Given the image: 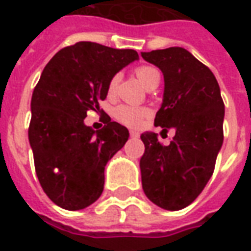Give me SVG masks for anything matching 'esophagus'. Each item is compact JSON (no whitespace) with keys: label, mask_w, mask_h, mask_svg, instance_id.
Wrapping results in <instances>:
<instances>
[{"label":"esophagus","mask_w":251,"mask_h":251,"mask_svg":"<svg viewBox=\"0 0 251 251\" xmlns=\"http://www.w3.org/2000/svg\"><path fill=\"white\" fill-rule=\"evenodd\" d=\"M130 137H133V138H138V137H140V134H138L137 131L130 130Z\"/></svg>","instance_id":"esophagus-1"}]
</instances>
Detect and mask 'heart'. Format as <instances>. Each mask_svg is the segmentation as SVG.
Returning <instances> with one entry per match:
<instances>
[{
  "instance_id": "b5f03b06",
  "label": "heart",
  "mask_w": 251,
  "mask_h": 251,
  "mask_svg": "<svg viewBox=\"0 0 251 251\" xmlns=\"http://www.w3.org/2000/svg\"><path fill=\"white\" fill-rule=\"evenodd\" d=\"M136 75L138 80L145 86L151 87L156 80H160V74L151 66H140L136 68ZM118 83H120V75H114L110 79L107 84V95L114 97L117 90H118ZM148 110L144 107H136V106H129V104H120L114 109V118L120 124L129 127H140L144 120L147 118Z\"/></svg>"
}]
</instances>
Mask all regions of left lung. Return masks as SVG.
<instances>
[{
  "label": "left lung",
  "instance_id": "left-lung-1",
  "mask_svg": "<svg viewBox=\"0 0 251 251\" xmlns=\"http://www.w3.org/2000/svg\"><path fill=\"white\" fill-rule=\"evenodd\" d=\"M164 75V99L154 125L176 130L164 147L156 133H142V189L164 210L177 211L194 201L215 169L223 144L225 103L214 74L181 47L142 52Z\"/></svg>",
  "mask_w": 251,
  "mask_h": 251
}]
</instances>
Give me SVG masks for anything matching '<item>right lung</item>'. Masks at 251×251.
<instances>
[{"label": "right lung", "instance_id": "1", "mask_svg": "<svg viewBox=\"0 0 251 251\" xmlns=\"http://www.w3.org/2000/svg\"><path fill=\"white\" fill-rule=\"evenodd\" d=\"M137 59L134 50L79 41L60 50L41 72L28 137L41 188L64 210L86 208L103 192L104 167L125 145L129 130L107 115L95 131L84 118L88 110H99L110 79Z\"/></svg>", "mask_w": 251, "mask_h": 251}]
</instances>
